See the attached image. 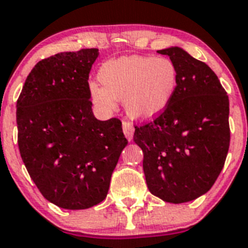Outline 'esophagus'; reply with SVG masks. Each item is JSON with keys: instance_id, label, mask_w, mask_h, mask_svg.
Listing matches in <instances>:
<instances>
[{"instance_id": "obj_1", "label": "esophagus", "mask_w": 248, "mask_h": 248, "mask_svg": "<svg viewBox=\"0 0 248 248\" xmlns=\"http://www.w3.org/2000/svg\"><path fill=\"white\" fill-rule=\"evenodd\" d=\"M122 129H124V134L126 136V138L131 141L132 139H133V133H134L133 126H132L129 122L124 121V124H122Z\"/></svg>"}]
</instances>
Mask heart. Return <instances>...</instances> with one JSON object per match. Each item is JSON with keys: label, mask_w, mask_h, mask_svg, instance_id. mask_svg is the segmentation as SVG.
Returning <instances> with one entry per match:
<instances>
[{"label": "heart", "mask_w": 248, "mask_h": 248, "mask_svg": "<svg viewBox=\"0 0 248 248\" xmlns=\"http://www.w3.org/2000/svg\"><path fill=\"white\" fill-rule=\"evenodd\" d=\"M99 86L88 85L91 99L104 111L116 109L124 100L127 115L139 121L160 116L174 98L178 88V69L168 58L124 55L109 59L97 74Z\"/></svg>", "instance_id": "heart-1"}]
</instances>
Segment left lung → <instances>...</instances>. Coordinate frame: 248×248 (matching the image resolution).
Returning a JSON list of instances; mask_svg holds the SVG:
<instances>
[{"mask_svg":"<svg viewBox=\"0 0 248 248\" xmlns=\"http://www.w3.org/2000/svg\"><path fill=\"white\" fill-rule=\"evenodd\" d=\"M178 69V88L167 109L136 127L149 191L170 203L207 193L223 170L230 143L229 98L207 64L180 47L157 50Z\"/></svg>","mask_w":248,"mask_h":248,"instance_id":"obj_1","label":"left lung"}]
</instances>
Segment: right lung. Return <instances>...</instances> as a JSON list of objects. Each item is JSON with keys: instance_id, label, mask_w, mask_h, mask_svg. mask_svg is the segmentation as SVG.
<instances>
[{"instance_id": "obj_1", "label": "right lung", "mask_w": 248, "mask_h": 248, "mask_svg": "<svg viewBox=\"0 0 248 248\" xmlns=\"http://www.w3.org/2000/svg\"><path fill=\"white\" fill-rule=\"evenodd\" d=\"M97 48L63 52L38 62L16 102L21 158L45 199L86 210L108 195L127 139L117 119L92 111L88 76Z\"/></svg>"}]
</instances>
